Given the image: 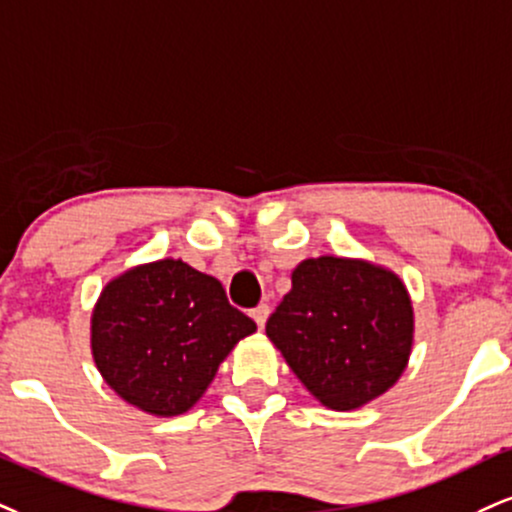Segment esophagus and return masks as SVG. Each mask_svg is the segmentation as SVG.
Instances as JSON below:
<instances>
[{
    "mask_svg": "<svg viewBox=\"0 0 512 512\" xmlns=\"http://www.w3.org/2000/svg\"><path fill=\"white\" fill-rule=\"evenodd\" d=\"M250 315H252V319H255V322H257V326H260V329H262L264 322H267V317H269V307H267V305H257L255 310L250 312Z\"/></svg>",
    "mask_w": 512,
    "mask_h": 512,
    "instance_id": "esophagus-1",
    "label": "esophagus"
}]
</instances>
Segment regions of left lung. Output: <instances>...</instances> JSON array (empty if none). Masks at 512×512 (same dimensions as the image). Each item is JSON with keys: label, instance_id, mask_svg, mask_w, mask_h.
<instances>
[{"label": "left lung", "instance_id": "1", "mask_svg": "<svg viewBox=\"0 0 512 512\" xmlns=\"http://www.w3.org/2000/svg\"><path fill=\"white\" fill-rule=\"evenodd\" d=\"M291 281L267 336L305 389L331 410L362 408L389 391L415 334L403 281L372 262L331 255L300 262Z\"/></svg>", "mask_w": 512, "mask_h": 512}]
</instances>
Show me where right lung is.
<instances>
[{
	"instance_id": "add662e5",
	"label": "right lung",
	"mask_w": 512,
	"mask_h": 512,
	"mask_svg": "<svg viewBox=\"0 0 512 512\" xmlns=\"http://www.w3.org/2000/svg\"><path fill=\"white\" fill-rule=\"evenodd\" d=\"M255 329L214 276L169 257L104 286L90 346L104 381L126 403L174 417L193 408L233 346Z\"/></svg>"
}]
</instances>
